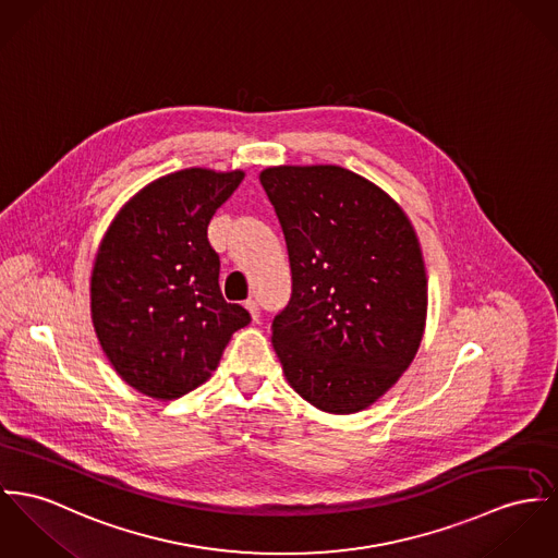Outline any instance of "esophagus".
I'll use <instances>...</instances> for the list:
<instances>
[{
	"label": "esophagus",
	"mask_w": 558,
	"mask_h": 558,
	"mask_svg": "<svg viewBox=\"0 0 558 558\" xmlns=\"http://www.w3.org/2000/svg\"><path fill=\"white\" fill-rule=\"evenodd\" d=\"M244 307L251 312V316H253V320H258V303L255 300H248L244 303Z\"/></svg>",
	"instance_id": "obj_1"
}]
</instances>
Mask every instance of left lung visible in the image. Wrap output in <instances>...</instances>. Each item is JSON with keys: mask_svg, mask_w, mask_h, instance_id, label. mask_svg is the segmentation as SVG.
Here are the masks:
<instances>
[{"mask_svg": "<svg viewBox=\"0 0 558 558\" xmlns=\"http://www.w3.org/2000/svg\"><path fill=\"white\" fill-rule=\"evenodd\" d=\"M258 180L284 231L293 295L271 345L291 388L327 414L374 405L412 365L427 269L412 220L340 166H271Z\"/></svg>", "mask_w": 558, "mask_h": 558, "instance_id": "obj_1", "label": "left lung"}]
</instances>
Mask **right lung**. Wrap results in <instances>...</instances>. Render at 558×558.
Listing matches in <instances>:
<instances>
[{"label":"right lung","instance_id":"1","mask_svg":"<svg viewBox=\"0 0 558 558\" xmlns=\"http://www.w3.org/2000/svg\"><path fill=\"white\" fill-rule=\"evenodd\" d=\"M246 173L186 168L129 197L93 260L90 320L131 388L172 401L204 385L251 314L227 303L208 225Z\"/></svg>","mask_w":558,"mask_h":558}]
</instances>
